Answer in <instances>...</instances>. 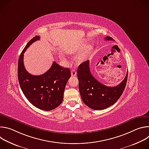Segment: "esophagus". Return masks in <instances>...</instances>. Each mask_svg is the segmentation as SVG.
<instances>
[{"instance_id": "1", "label": "esophagus", "mask_w": 149, "mask_h": 149, "mask_svg": "<svg viewBox=\"0 0 149 149\" xmlns=\"http://www.w3.org/2000/svg\"><path fill=\"white\" fill-rule=\"evenodd\" d=\"M71 75H72V76H74H74H76V75H77V72L75 71V70H73L71 71Z\"/></svg>"}]
</instances>
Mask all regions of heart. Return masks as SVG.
<instances>
[{
    "label": "heart",
    "instance_id": "b5f03b06",
    "mask_svg": "<svg viewBox=\"0 0 149 149\" xmlns=\"http://www.w3.org/2000/svg\"><path fill=\"white\" fill-rule=\"evenodd\" d=\"M92 49H93V47L91 45L87 47L80 54H79L76 56V60L79 62H83L85 59L87 58L89 54L92 51ZM81 50V48H72L68 51V53L70 54H72V55L76 54L78 52H79Z\"/></svg>",
    "mask_w": 149,
    "mask_h": 149
}]
</instances>
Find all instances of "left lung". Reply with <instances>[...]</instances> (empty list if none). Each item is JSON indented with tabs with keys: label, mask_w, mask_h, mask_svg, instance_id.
Instances as JSON below:
<instances>
[{
	"label": "left lung",
	"mask_w": 149,
	"mask_h": 149,
	"mask_svg": "<svg viewBox=\"0 0 149 149\" xmlns=\"http://www.w3.org/2000/svg\"><path fill=\"white\" fill-rule=\"evenodd\" d=\"M105 40H113L110 36ZM79 91L84 104L95 110L107 109L116 103L122 95L125 87L128 72L122 82L115 87H108L97 81L90 70V62L87 60L79 65L77 70Z\"/></svg>",
	"instance_id": "obj_1"
}]
</instances>
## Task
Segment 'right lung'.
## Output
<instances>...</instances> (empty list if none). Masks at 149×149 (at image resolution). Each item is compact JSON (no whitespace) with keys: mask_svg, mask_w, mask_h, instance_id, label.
Wrapping results in <instances>:
<instances>
[{"mask_svg":"<svg viewBox=\"0 0 149 149\" xmlns=\"http://www.w3.org/2000/svg\"><path fill=\"white\" fill-rule=\"evenodd\" d=\"M39 39V36L33 37L21 52L18 60V81L24 94L33 105L42 110L50 111L62 103L71 72L69 68H62L56 62H53L48 71L40 75H33L26 70L24 52L32 43Z\"/></svg>","mask_w":149,"mask_h":149,"instance_id":"obj_1","label":"right lung"}]
</instances>
